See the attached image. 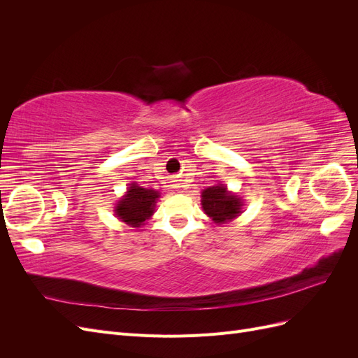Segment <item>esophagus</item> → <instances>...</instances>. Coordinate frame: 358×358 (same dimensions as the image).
Returning <instances> with one entry per match:
<instances>
[{"instance_id": "obj_1", "label": "esophagus", "mask_w": 358, "mask_h": 358, "mask_svg": "<svg viewBox=\"0 0 358 358\" xmlns=\"http://www.w3.org/2000/svg\"><path fill=\"white\" fill-rule=\"evenodd\" d=\"M176 188H180V185H179V183H178V185H176Z\"/></svg>"}]
</instances>
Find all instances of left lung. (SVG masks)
Returning a JSON list of instances; mask_svg holds the SVG:
<instances>
[{
  "mask_svg": "<svg viewBox=\"0 0 358 358\" xmlns=\"http://www.w3.org/2000/svg\"><path fill=\"white\" fill-rule=\"evenodd\" d=\"M201 206L204 213L216 224L229 222L242 213L241 197L231 194L222 183L206 188L201 192Z\"/></svg>",
  "mask_w": 358,
  "mask_h": 358,
  "instance_id": "left-lung-1",
  "label": "left lung"
}]
</instances>
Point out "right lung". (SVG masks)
Wrapping results in <instances>:
<instances>
[{"label":"right lung","mask_w":358,"mask_h":358,"mask_svg":"<svg viewBox=\"0 0 358 358\" xmlns=\"http://www.w3.org/2000/svg\"><path fill=\"white\" fill-rule=\"evenodd\" d=\"M158 197V191L138 187L136 182H133L129 183L125 196L117 201L115 213L122 222L138 229L154 215Z\"/></svg>","instance_id":"right-lung-1"}]
</instances>
